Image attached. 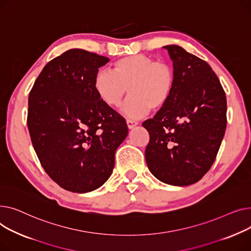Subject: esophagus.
<instances>
[{
    "mask_svg": "<svg viewBox=\"0 0 251 251\" xmlns=\"http://www.w3.org/2000/svg\"><path fill=\"white\" fill-rule=\"evenodd\" d=\"M126 125H127V127H128V128H132V127H135L136 126H138L139 123L136 122V121H132V120L127 119V120H126Z\"/></svg>",
    "mask_w": 251,
    "mask_h": 251,
    "instance_id": "1",
    "label": "esophagus"
}]
</instances>
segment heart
Listing matches in <instances>:
<instances>
[{"mask_svg":"<svg viewBox=\"0 0 251 251\" xmlns=\"http://www.w3.org/2000/svg\"><path fill=\"white\" fill-rule=\"evenodd\" d=\"M94 89L103 103L119 107L128 90L131 94L125 106V113L140 117L151 108L158 110L169 100L174 73L164 62H156L152 56L134 54L117 60L112 71L99 70L94 77Z\"/></svg>","mask_w":251,"mask_h":251,"instance_id":"1","label":"heart"}]
</instances>
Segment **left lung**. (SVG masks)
Wrapping results in <instances>:
<instances>
[{"mask_svg": "<svg viewBox=\"0 0 251 251\" xmlns=\"http://www.w3.org/2000/svg\"><path fill=\"white\" fill-rule=\"evenodd\" d=\"M174 85L166 104L143 123L150 141L145 151L149 170L160 181L186 186L212 167L227 125V101L210 65L181 47L166 46Z\"/></svg>", "mask_w": 251, "mask_h": 251, "instance_id": "1", "label": "left lung"}]
</instances>
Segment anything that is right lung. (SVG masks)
<instances>
[{"label":"right lung","mask_w":251,"mask_h":251,"mask_svg":"<svg viewBox=\"0 0 251 251\" xmlns=\"http://www.w3.org/2000/svg\"><path fill=\"white\" fill-rule=\"evenodd\" d=\"M108 62L94 52L69 50L46 65L29 93L27 126L40 164L72 193L104 184L128 132L126 120L94 89L98 69Z\"/></svg>","instance_id":"obj_1"}]
</instances>
